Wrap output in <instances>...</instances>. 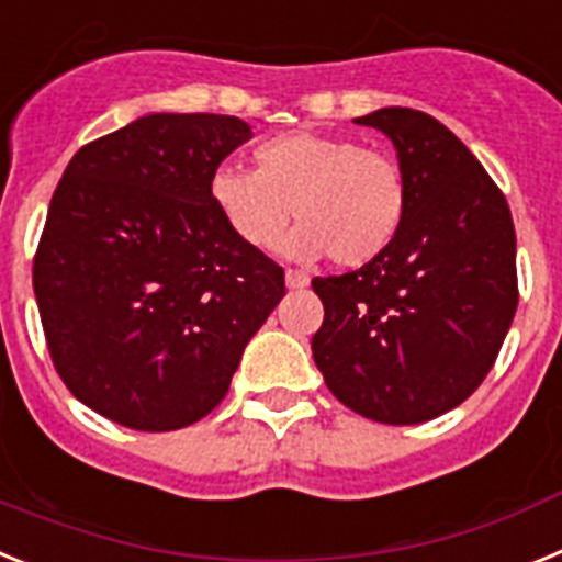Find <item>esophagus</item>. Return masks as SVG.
Masks as SVG:
<instances>
[{
	"label": "esophagus",
	"instance_id": "esophagus-1",
	"mask_svg": "<svg viewBox=\"0 0 562 562\" xmlns=\"http://www.w3.org/2000/svg\"><path fill=\"white\" fill-rule=\"evenodd\" d=\"M285 285L288 288H305V285H308V274H302V271H296V268H288Z\"/></svg>",
	"mask_w": 562,
	"mask_h": 562
}]
</instances>
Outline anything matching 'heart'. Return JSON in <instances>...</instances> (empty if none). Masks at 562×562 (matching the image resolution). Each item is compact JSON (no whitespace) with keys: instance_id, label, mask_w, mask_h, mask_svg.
<instances>
[{"instance_id":"1","label":"heart","mask_w":562,"mask_h":562,"mask_svg":"<svg viewBox=\"0 0 562 562\" xmlns=\"http://www.w3.org/2000/svg\"><path fill=\"white\" fill-rule=\"evenodd\" d=\"M254 160L257 172L223 164L209 178V200L246 246H277L291 209L300 228L285 254L296 260L330 254L336 266L362 268L402 234L407 178L382 149L339 135L285 133L262 140Z\"/></svg>"}]
</instances>
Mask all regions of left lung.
Masks as SVG:
<instances>
[{
    "mask_svg": "<svg viewBox=\"0 0 562 562\" xmlns=\"http://www.w3.org/2000/svg\"><path fill=\"white\" fill-rule=\"evenodd\" d=\"M382 130L409 192L396 243L368 266L314 277L325 305L316 368L345 407L379 424H422L470 398L517 308L509 203L475 155L427 112L384 106Z\"/></svg>",
    "mask_w": 562,
    "mask_h": 562,
    "instance_id": "left-lung-1",
    "label": "left lung"
}]
</instances>
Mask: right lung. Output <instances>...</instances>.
Returning <instances> with one entry per match:
<instances>
[{"label":"right lung","mask_w":562,"mask_h":562,"mask_svg":"<svg viewBox=\"0 0 562 562\" xmlns=\"http://www.w3.org/2000/svg\"><path fill=\"white\" fill-rule=\"evenodd\" d=\"M248 138L234 115L155 112L81 146L58 180L33 291L56 373L110 422L169 432L209 416L285 296L282 268L209 200Z\"/></svg>","instance_id":"right-lung-1"}]
</instances>
